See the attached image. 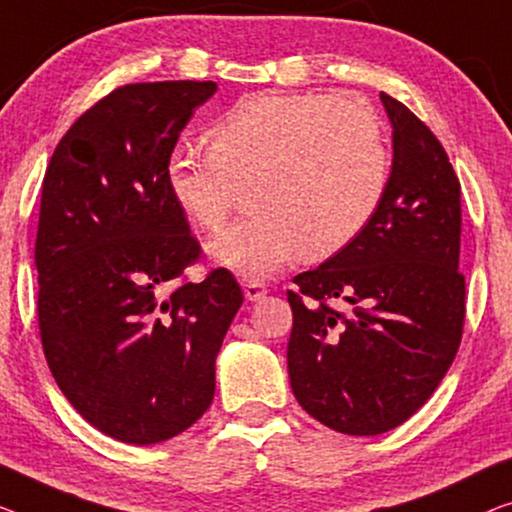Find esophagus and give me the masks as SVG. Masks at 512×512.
<instances>
[{"instance_id": "esophagus-1", "label": "esophagus", "mask_w": 512, "mask_h": 512, "mask_svg": "<svg viewBox=\"0 0 512 512\" xmlns=\"http://www.w3.org/2000/svg\"><path fill=\"white\" fill-rule=\"evenodd\" d=\"M241 287H243V294H246L248 301H259L266 294L264 282L255 280V278H241Z\"/></svg>"}]
</instances>
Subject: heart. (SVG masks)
I'll return each instance as SVG.
<instances>
[{"instance_id":"heart-1","label":"heart","mask_w":512,"mask_h":512,"mask_svg":"<svg viewBox=\"0 0 512 512\" xmlns=\"http://www.w3.org/2000/svg\"><path fill=\"white\" fill-rule=\"evenodd\" d=\"M207 147L172 151L167 190L190 223L218 232L248 186L253 213L211 243L220 264L246 276H269L299 253H340L388 181L381 121L352 94H253L211 128Z\"/></svg>"}]
</instances>
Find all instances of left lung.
<instances>
[{"instance_id":"left-lung-1","label":"left lung","mask_w":512,"mask_h":512,"mask_svg":"<svg viewBox=\"0 0 512 512\" xmlns=\"http://www.w3.org/2000/svg\"><path fill=\"white\" fill-rule=\"evenodd\" d=\"M393 170L365 230L294 276L287 345L292 391L331 430L370 437L423 407L460 349V179L430 128L381 94Z\"/></svg>"}]
</instances>
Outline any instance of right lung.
Returning <instances> with one entry per match:
<instances>
[{
    "instance_id": "1",
    "label": "right lung",
    "mask_w": 512,
    "mask_h": 512,
    "mask_svg": "<svg viewBox=\"0 0 512 512\" xmlns=\"http://www.w3.org/2000/svg\"><path fill=\"white\" fill-rule=\"evenodd\" d=\"M216 82H135L75 119L43 177L36 317L61 393L96 430L158 444L209 409L216 354L243 303L202 259L165 181L179 133Z\"/></svg>"
}]
</instances>
